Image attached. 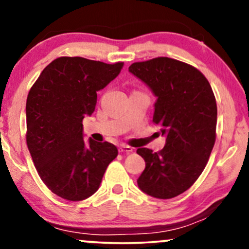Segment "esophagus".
Instances as JSON below:
<instances>
[{
	"mask_svg": "<svg viewBox=\"0 0 249 249\" xmlns=\"http://www.w3.org/2000/svg\"><path fill=\"white\" fill-rule=\"evenodd\" d=\"M132 151L133 148L128 146V145H121V147H119V152L121 153H131Z\"/></svg>",
	"mask_w": 249,
	"mask_h": 249,
	"instance_id": "obj_1",
	"label": "esophagus"
}]
</instances>
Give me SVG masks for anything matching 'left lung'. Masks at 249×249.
<instances>
[{"instance_id":"left-lung-1","label":"left lung","mask_w":249,"mask_h":249,"mask_svg":"<svg viewBox=\"0 0 249 249\" xmlns=\"http://www.w3.org/2000/svg\"><path fill=\"white\" fill-rule=\"evenodd\" d=\"M153 95V123L166 137L165 147L137 150L145 170L137 184L144 193L171 199L196 182L215 142L216 102L206 77L192 65L168 57L137 62L128 68Z\"/></svg>"}]
</instances>
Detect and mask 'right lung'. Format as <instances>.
I'll return each mask as SVG.
<instances>
[{
    "instance_id": "right-lung-1",
    "label": "right lung",
    "mask_w": 249,
    "mask_h": 249,
    "mask_svg": "<svg viewBox=\"0 0 249 249\" xmlns=\"http://www.w3.org/2000/svg\"><path fill=\"white\" fill-rule=\"evenodd\" d=\"M124 63L107 64L83 57H59L42 71L27 98V145L47 187L70 201L92 196L118 150L111 142L83 137L97 91L121 72Z\"/></svg>"
}]
</instances>
